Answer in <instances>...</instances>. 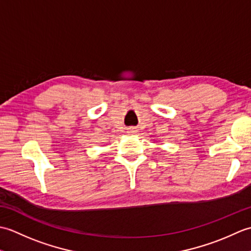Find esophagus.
<instances>
[{"label": "esophagus", "instance_id": "obj_1", "mask_svg": "<svg viewBox=\"0 0 251 251\" xmlns=\"http://www.w3.org/2000/svg\"><path fill=\"white\" fill-rule=\"evenodd\" d=\"M127 132H128V134H136L137 129L135 128V127H129V128L127 129Z\"/></svg>", "mask_w": 251, "mask_h": 251}]
</instances>
